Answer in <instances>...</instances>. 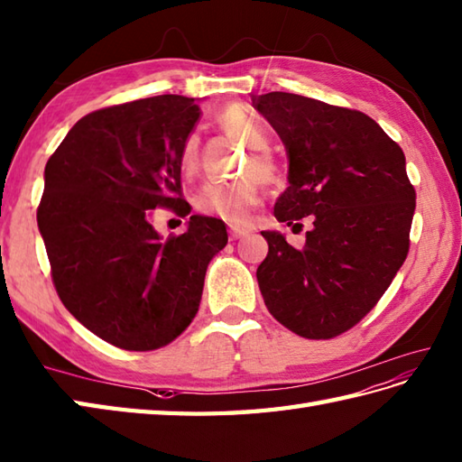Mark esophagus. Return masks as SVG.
<instances>
[{"label": "esophagus", "instance_id": "34e87169", "mask_svg": "<svg viewBox=\"0 0 462 462\" xmlns=\"http://www.w3.org/2000/svg\"><path fill=\"white\" fill-rule=\"evenodd\" d=\"M251 233V227L249 225H239V223H231L229 225V237L235 241V239H241L245 237V235Z\"/></svg>", "mask_w": 462, "mask_h": 462}]
</instances>
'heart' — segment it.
Wrapping results in <instances>:
<instances>
[{"label": "heart", "mask_w": 462, "mask_h": 462, "mask_svg": "<svg viewBox=\"0 0 462 462\" xmlns=\"http://www.w3.org/2000/svg\"><path fill=\"white\" fill-rule=\"evenodd\" d=\"M217 121L227 134L245 141L253 149L241 171L247 177L231 185H205L195 197V207L207 215H217V217L229 221H245L249 209L257 205L261 197V180L258 178L261 176L267 183L277 181L281 177V167L277 159L265 152L269 147V135L255 116L245 109H227L221 113ZM179 163H181L183 173L195 171L199 163V135L191 134L185 137L181 152H179ZM253 172L260 176L255 178Z\"/></svg>", "instance_id": "obj_1"}]
</instances>
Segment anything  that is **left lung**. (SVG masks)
I'll use <instances>...</instances> for the list:
<instances>
[{
    "mask_svg": "<svg viewBox=\"0 0 462 462\" xmlns=\"http://www.w3.org/2000/svg\"><path fill=\"white\" fill-rule=\"evenodd\" d=\"M253 106L289 153L277 221L313 219L300 249L261 231L269 243L257 269L263 300L299 337H338L379 303L409 255L417 193L404 153L356 109L283 91L255 96Z\"/></svg>",
    "mask_w": 462,
    "mask_h": 462,
    "instance_id": "left-lung-1",
    "label": "left lung"
}]
</instances>
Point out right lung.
<instances>
[{
	"label": "right lung",
	"instance_id": "add662e5",
	"mask_svg": "<svg viewBox=\"0 0 462 462\" xmlns=\"http://www.w3.org/2000/svg\"><path fill=\"white\" fill-rule=\"evenodd\" d=\"M199 119L195 99L157 96L88 113L45 165L37 227L65 309L103 341L155 351L199 310L225 223L191 215L162 239L152 209L189 215L179 152Z\"/></svg>",
	"mask_w": 462,
	"mask_h": 462
}]
</instances>
